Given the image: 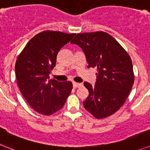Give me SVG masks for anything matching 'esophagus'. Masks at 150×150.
<instances>
[{
  "instance_id": "esophagus-1",
  "label": "esophagus",
  "mask_w": 150,
  "mask_h": 150,
  "mask_svg": "<svg viewBox=\"0 0 150 150\" xmlns=\"http://www.w3.org/2000/svg\"><path fill=\"white\" fill-rule=\"evenodd\" d=\"M82 83H77V82H73V87L75 88H77V87H80L82 86Z\"/></svg>"
}]
</instances>
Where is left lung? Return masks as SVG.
Masks as SVG:
<instances>
[{
  "label": "left lung",
  "instance_id": "obj_1",
  "mask_svg": "<svg viewBox=\"0 0 150 150\" xmlns=\"http://www.w3.org/2000/svg\"><path fill=\"white\" fill-rule=\"evenodd\" d=\"M72 44L84 52L88 68H97L94 86L84 82L89 96L83 107L96 119L114 114L128 98L134 81L132 59L112 36L103 31L78 33Z\"/></svg>",
  "mask_w": 150,
  "mask_h": 150
}]
</instances>
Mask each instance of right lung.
Masks as SVG:
<instances>
[{
    "instance_id": "add662e5",
    "label": "right lung",
    "mask_w": 150,
    "mask_h": 150,
    "mask_svg": "<svg viewBox=\"0 0 150 150\" xmlns=\"http://www.w3.org/2000/svg\"><path fill=\"white\" fill-rule=\"evenodd\" d=\"M75 33L45 30L35 35L18 55L16 62L17 84L30 106L49 116L63 107L72 90L71 81L50 79L60 48Z\"/></svg>"
}]
</instances>
